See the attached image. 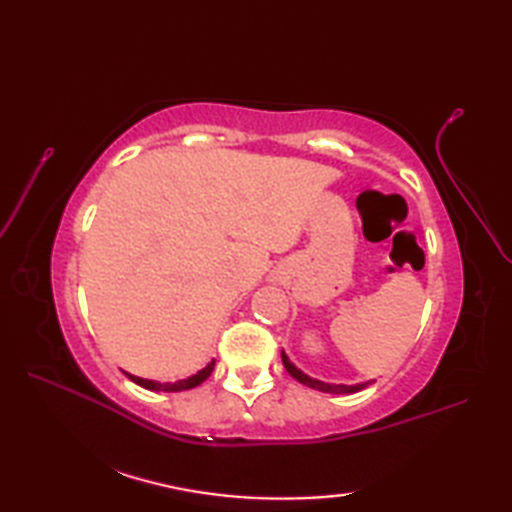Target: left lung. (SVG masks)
<instances>
[{
	"label": "left lung",
	"mask_w": 512,
	"mask_h": 512,
	"mask_svg": "<svg viewBox=\"0 0 512 512\" xmlns=\"http://www.w3.org/2000/svg\"><path fill=\"white\" fill-rule=\"evenodd\" d=\"M281 361H284V367L288 369V374L295 378V380H299L301 385H306V387H312V389H319V391H325V394H356V391H361V389H365L367 385H372L374 380H367V383H356V385H336V383H323V380H319V378H312V376H308L306 372H301V369L290 361L288 358V354L281 350Z\"/></svg>",
	"instance_id": "left-lung-1"
}]
</instances>
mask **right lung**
Listing matches in <instances>:
<instances>
[{
    "instance_id": "obj_1",
    "label": "right lung",
    "mask_w": 512,
    "mask_h": 512,
    "mask_svg": "<svg viewBox=\"0 0 512 512\" xmlns=\"http://www.w3.org/2000/svg\"><path fill=\"white\" fill-rule=\"evenodd\" d=\"M213 367H215V358H213V361H211L209 365L202 367L198 374H193V376H189V378H182V380H176V383H158V380H147V378H140V376H134V374H127V372H125V376H127L129 380H134L136 385L145 387V389H149V391H184V389H193V387L202 385L204 380L211 376Z\"/></svg>"
}]
</instances>
